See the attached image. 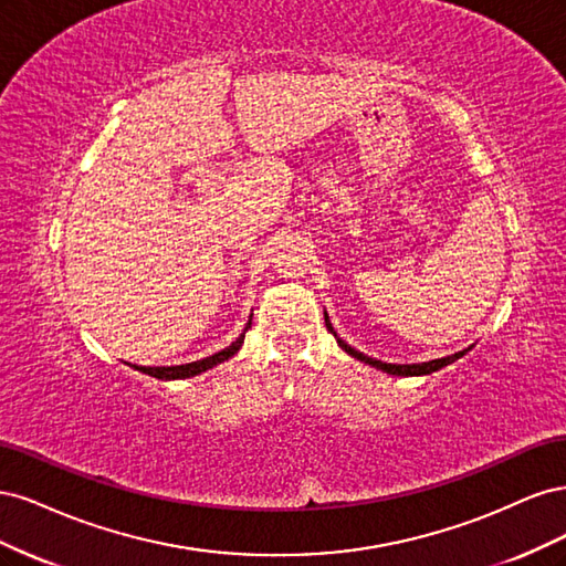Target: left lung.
Segmentation results:
<instances>
[{"label":"left lung","instance_id":"obj_1","mask_svg":"<svg viewBox=\"0 0 566 566\" xmlns=\"http://www.w3.org/2000/svg\"><path fill=\"white\" fill-rule=\"evenodd\" d=\"M323 316H325V328H328V331L335 335L337 345H339L342 349H345L349 356H354V358H358V361H364V364H368V366H373V368H378V370H382V373L401 375V378H413V375H430V373H434V370H441L443 366H449V364L458 361L460 356H465V354L472 349V347H468V349L455 352V354H451V356L432 358V361H424V364H385V361H380V358H370V356H366L364 352H358V349H354L352 345H347V342L335 333L333 323H331V316L325 314V312H323Z\"/></svg>","mask_w":566,"mask_h":566}]
</instances>
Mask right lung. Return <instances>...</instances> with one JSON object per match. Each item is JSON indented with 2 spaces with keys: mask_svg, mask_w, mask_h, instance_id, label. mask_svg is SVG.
Returning a JSON list of instances; mask_svg holds the SVG:
<instances>
[{
  "mask_svg": "<svg viewBox=\"0 0 566 566\" xmlns=\"http://www.w3.org/2000/svg\"><path fill=\"white\" fill-rule=\"evenodd\" d=\"M252 325V316H250V321L245 323V328H243V333L235 337V342H231V345L227 347V349H221V352H217V354H212V356H208V358H200V361H191V364H181V366H132L134 370H139V373H146V375H150V378H158V380H184V378H193V375H200V373H205V370H210V368H214V366H219V364H224V361H229V358L243 347V339H245V333H248V328Z\"/></svg>",
  "mask_w": 566,
  "mask_h": 566,
  "instance_id": "right-lung-1",
  "label": "right lung"
}]
</instances>
